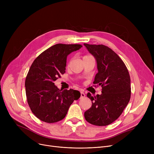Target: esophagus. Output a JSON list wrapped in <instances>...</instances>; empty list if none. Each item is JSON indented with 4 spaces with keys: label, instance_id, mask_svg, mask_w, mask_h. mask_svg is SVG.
<instances>
[{
    "label": "esophagus",
    "instance_id": "1",
    "mask_svg": "<svg viewBox=\"0 0 154 154\" xmlns=\"http://www.w3.org/2000/svg\"><path fill=\"white\" fill-rule=\"evenodd\" d=\"M85 94L84 92H80V97L84 98L85 97Z\"/></svg>",
    "mask_w": 154,
    "mask_h": 154
}]
</instances>
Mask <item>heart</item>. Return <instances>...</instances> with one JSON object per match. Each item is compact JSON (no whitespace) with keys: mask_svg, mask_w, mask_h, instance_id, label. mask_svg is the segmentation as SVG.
Wrapping results in <instances>:
<instances>
[{"mask_svg":"<svg viewBox=\"0 0 154 154\" xmlns=\"http://www.w3.org/2000/svg\"><path fill=\"white\" fill-rule=\"evenodd\" d=\"M91 57V56H90V55H85V56H84V57L83 59H84V58H85V57Z\"/></svg>","mask_w":154,"mask_h":154,"instance_id":"heart-1","label":"heart"}]
</instances>
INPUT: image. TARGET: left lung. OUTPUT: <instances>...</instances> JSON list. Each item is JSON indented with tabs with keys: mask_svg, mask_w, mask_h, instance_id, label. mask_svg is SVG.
<instances>
[{
	"mask_svg": "<svg viewBox=\"0 0 154 154\" xmlns=\"http://www.w3.org/2000/svg\"><path fill=\"white\" fill-rule=\"evenodd\" d=\"M96 60L98 73L94 84L102 87V94L87 97L92 107L84 113L90 124L106 126L117 120L122 114L131 99V77L125 63L119 55L103 45L84 44Z\"/></svg>",
	"mask_w": 154,
	"mask_h": 154,
	"instance_id": "8db88e82",
	"label": "left lung"
}]
</instances>
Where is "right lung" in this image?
<instances>
[{
    "label": "right lung",
    "mask_w": 154,
    "mask_h": 154,
    "mask_svg": "<svg viewBox=\"0 0 154 154\" xmlns=\"http://www.w3.org/2000/svg\"><path fill=\"white\" fill-rule=\"evenodd\" d=\"M81 47L80 44H55L31 65L25 82L26 96L32 112L40 120L59 122L66 117L74 100L80 98L79 91L59 90L54 81L66 72L67 56Z\"/></svg>",
    "instance_id": "add662e5"
}]
</instances>
